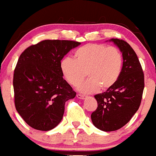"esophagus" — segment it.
Returning <instances> with one entry per match:
<instances>
[{
    "label": "esophagus",
    "instance_id": "obj_1",
    "mask_svg": "<svg viewBox=\"0 0 156 156\" xmlns=\"http://www.w3.org/2000/svg\"><path fill=\"white\" fill-rule=\"evenodd\" d=\"M76 97L78 98V99H84L85 98V96H83V95H81V94H77L76 95Z\"/></svg>",
    "mask_w": 156,
    "mask_h": 156
}]
</instances>
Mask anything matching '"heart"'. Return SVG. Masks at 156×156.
Masks as SVG:
<instances>
[{
	"label": "heart",
	"mask_w": 156,
	"mask_h": 156,
	"mask_svg": "<svg viewBox=\"0 0 156 156\" xmlns=\"http://www.w3.org/2000/svg\"><path fill=\"white\" fill-rule=\"evenodd\" d=\"M73 59L64 57L60 61V69L66 80L76 87L84 80L86 73L88 79L79 87L83 93H95L111 88L119 78L123 58L118 48L104 44H89L74 51Z\"/></svg>",
	"instance_id": "obj_1"
}]
</instances>
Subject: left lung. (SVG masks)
I'll use <instances>...</instances> for the list:
<instances>
[{
	"label": "left lung",
	"instance_id": "1",
	"mask_svg": "<svg viewBox=\"0 0 156 156\" xmlns=\"http://www.w3.org/2000/svg\"><path fill=\"white\" fill-rule=\"evenodd\" d=\"M110 41L122 53V69L111 88L95 95L98 106L91 114L93 125L105 132L119 129L130 121L139 109L145 87L144 73L134 50L123 40Z\"/></svg>",
	"mask_w": 156,
	"mask_h": 156
}]
</instances>
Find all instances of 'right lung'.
Returning a JSON list of instances; mask_svg holds the SVG:
<instances>
[{"instance_id": "right-lung-1", "label": "right lung", "mask_w": 156, "mask_h": 156, "mask_svg": "<svg viewBox=\"0 0 156 156\" xmlns=\"http://www.w3.org/2000/svg\"><path fill=\"white\" fill-rule=\"evenodd\" d=\"M80 42L45 40L20 54L14 73V104L26 123L49 131L62 120L65 103L76 96L63 78L60 61Z\"/></svg>"}]
</instances>
